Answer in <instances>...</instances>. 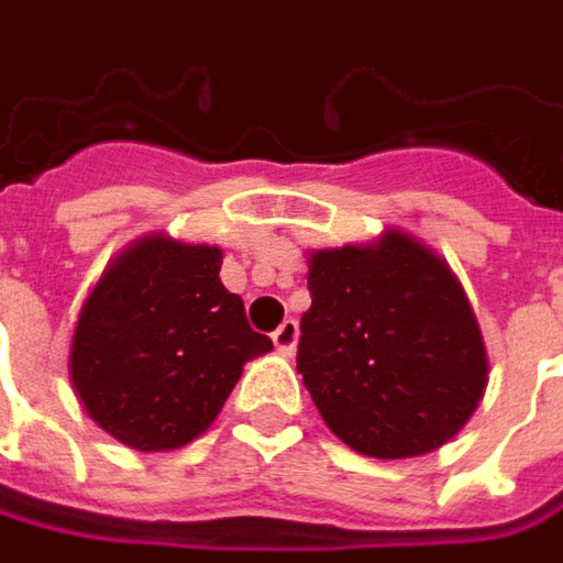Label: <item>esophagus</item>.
I'll use <instances>...</instances> for the list:
<instances>
[{"instance_id":"esophagus-1","label":"esophagus","mask_w":563,"mask_h":563,"mask_svg":"<svg viewBox=\"0 0 563 563\" xmlns=\"http://www.w3.org/2000/svg\"><path fill=\"white\" fill-rule=\"evenodd\" d=\"M296 343H299V324L289 318V321H283L280 328L274 330V346H277L280 355H292L296 353Z\"/></svg>"}]
</instances>
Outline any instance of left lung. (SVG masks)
I'll return each instance as SVG.
<instances>
[{
    "label": "left lung",
    "instance_id": "left-lung-1",
    "mask_svg": "<svg viewBox=\"0 0 563 563\" xmlns=\"http://www.w3.org/2000/svg\"><path fill=\"white\" fill-rule=\"evenodd\" d=\"M299 372L324 426L362 456L448 444L488 387V350L451 264L397 227L308 252Z\"/></svg>",
    "mask_w": 563,
    "mask_h": 563
}]
</instances>
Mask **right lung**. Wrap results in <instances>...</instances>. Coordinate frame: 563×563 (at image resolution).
Masks as SVG:
<instances>
[{"label":"right lung","instance_id":"obj_1","mask_svg":"<svg viewBox=\"0 0 563 563\" xmlns=\"http://www.w3.org/2000/svg\"><path fill=\"white\" fill-rule=\"evenodd\" d=\"M223 249L147 233L125 245L87 292L68 346L85 412L119 444L176 451L205 434L242 365L274 343L220 283Z\"/></svg>","mask_w":563,"mask_h":563}]
</instances>
